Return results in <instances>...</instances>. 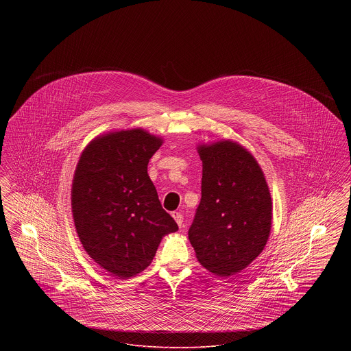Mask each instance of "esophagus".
Here are the masks:
<instances>
[{
	"label": "esophagus",
	"mask_w": 351,
	"mask_h": 351,
	"mask_svg": "<svg viewBox=\"0 0 351 351\" xmlns=\"http://www.w3.org/2000/svg\"><path fill=\"white\" fill-rule=\"evenodd\" d=\"M172 217L176 221V223L179 225V228H183L184 226V217L183 215L180 212H172Z\"/></svg>",
	"instance_id": "34e87169"
}]
</instances>
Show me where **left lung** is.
Listing matches in <instances>:
<instances>
[{"mask_svg":"<svg viewBox=\"0 0 351 351\" xmlns=\"http://www.w3.org/2000/svg\"><path fill=\"white\" fill-rule=\"evenodd\" d=\"M201 201L188 230L201 265L221 276L247 267L266 246L272 202L265 175L242 146L225 141L199 149Z\"/></svg>","mask_w":351,"mask_h":351,"instance_id":"1","label":"left lung"}]
</instances>
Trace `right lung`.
<instances>
[{"label": "right lung", "instance_id": "right-lung-1", "mask_svg": "<svg viewBox=\"0 0 351 351\" xmlns=\"http://www.w3.org/2000/svg\"><path fill=\"white\" fill-rule=\"evenodd\" d=\"M162 141L141 129L106 134L84 150L72 184L83 247L101 267L128 279L150 266L165 234L179 230L147 173Z\"/></svg>", "mask_w": 351, "mask_h": 351}]
</instances>
